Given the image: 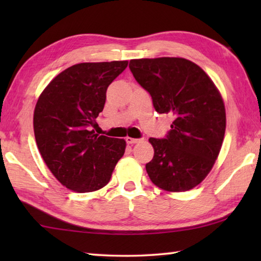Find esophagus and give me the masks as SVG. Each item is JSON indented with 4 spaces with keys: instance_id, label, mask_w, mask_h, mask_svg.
<instances>
[{
    "instance_id": "1",
    "label": "esophagus",
    "mask_w": 261,
    "mask_h": 261,
    "mask_svg": "<svg viewBox=\"0 0 261 261\" xmlns=\"http://www.w3.org/2000/svg\"><path fill=\"white\" fill-rule=\"evenodd\" d=\"M125 140H126V143H127V144H137V143H139V141H140V139L131 138V137H126Z\"/></svg>"
}]
</instances>
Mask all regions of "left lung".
I'll list each match as a JSON object with an SVG mask.
<instances>
[{"label":"left lung","instance_id":"8db88e82","mask_svg":"<svg viewBox=\"0 0 261 261\" xmlns=\"http://www.w3.org/2000/svg\"><path fill=\"white\" fill-rule=\"evenodd\" d=\"M129 68L156 112L175 117L165 138H149L154 148L146 163L149 178L166 191L197 187L213 167L226 131V109L214 83L180 57L131 60Z\"/></svg>","mask_w":261,"mask_h":261}]
</instances>
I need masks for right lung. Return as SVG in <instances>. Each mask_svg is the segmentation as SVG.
<instances>
[{
  "instance_id": "add662e5",
  "label": "right lung",
  "mask_w": 261,
  "mask_h": 261,
  "mask_svg": "<svg viewBox=\"0 0 261 261\" xmlns=\"http://www.w3.org/2000/svg\"><path fill=\"white\" fill-rule=\"evenodd\" d=\"M127 61L79 63L53 79L34 109L35 141L59 182L76 192L107 185L125 140L98 136L91 126L102 112L106 92Z\"/></svg>"
}]
</instances>
